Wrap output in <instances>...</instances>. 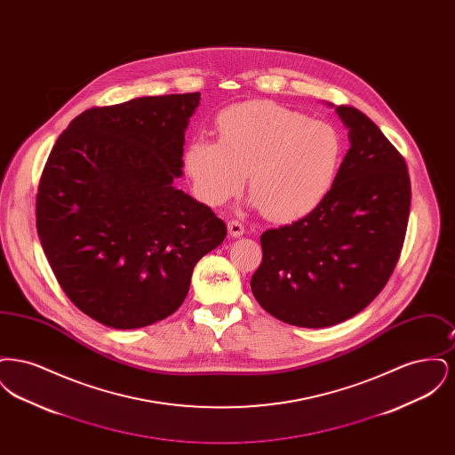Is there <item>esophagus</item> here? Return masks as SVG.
I'll return each mask as SVG.
<instances>
[{
    "mask_svg": "<svg viewBox=\"0 0 455 455\" xmlns=\"http://www.w3.org/2000/svg\"><path fill=\"white\" fill-rule=\"evenodd\" d=\"M227 227H228V235H230V237L238 238L245 234L243 225H242L240 221H237V220H230Z\"/></svg>",
    "mask_w": 455,
    "mask_h": 455,
    "instance_id": "1",
    "label": "esophagus"
}]
</instances>
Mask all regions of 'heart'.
Segmentation results:
<instances>
[{"mask_svg":"<svg viewBox=\"0 0 455 455\" xmlns=\"http://www.w3.org/2000/svg\"><path fill=\"white\" fill-rule=\"evenodd\" d=\"M217 126L218 141L196 138L184 153V169L206 204L235 197L249 172L252 204L278 223L308 217L331 193L343 141L329 123L273 102H249L221 112Z\"/></svg>","mask_w":455,"mask_h":455,"instance_id":"b5f03b06","label":"heart"}]
</instances>
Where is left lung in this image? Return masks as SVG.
<instances>
[{"label": "left lung", "instance_id": "8db88e82", "mask_svg": "<svg viewBox=\"0 0 455 455\" xmlns=\"http://www.w3.org/2000/svg\"><path fill=\"white\" fill-rule=\"evenodd\" d=\"M349 150L323 204L260 235L251 280L260 307L283 323L329 327L362 312L389 282L408 228L411 182L404 158L363 112L332 106Z\"/></svg>", "mask_w": 455, "mask_h": 455}]
</instances>
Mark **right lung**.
<instances>
[{
  "label": "right lung",
  "instance_id": "add662e5",
  "mask_svg": "<svg viewBox=\"0 0 455 455\" xmlns=\"http://www.w3.org/2000/svg\"><path fill=\"white\" fill-rule=\"evenodd\" d=\"M201 93L140 97L75 117L44 167L37 234L68 299L114 329L173 314L227 227L173 186Z\"/></svg>",
  "mask_w": 455,
  "mask_h": 455
}]
</instances>
